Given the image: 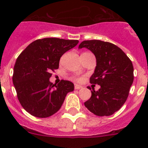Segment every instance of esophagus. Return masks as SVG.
<instances>
[{"mask_svg":"<svg viewBox=\"0 0 148 148\" xmlns=\"http://www.w3.org/2000/svg\"><path fill=\"white\" fill-rule=\"evenodd\" d=\"M75 90H79V89H82V86L81 85H78V84H75Z\"/></svg>","mask_w":148,"mask_h":148,"instance_id":"34e87169","label":"esophagus"}]
</instances>
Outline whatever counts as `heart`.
Segmentation results:
<instances>
[{
	"label": "heart",
	"instance_id": "obj_1",
	"mask_svg": "<svg viewBox=\"0 0 148 148\" xmlns=\"http://www.w3.org/2000/svg\"><path fill=\"white\" fill-rule=\"evenodd\" d=\"M75 80L78 81V82H80V81H82V78H81V77H75Z\"/></svg>",
	"mask_w": 148,
	"mask_h": 148
}]
</instances>
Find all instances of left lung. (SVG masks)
<instances>
[{
	"instance_id": "left-lung-1",
	"label": "left lung",
	"mask_w": 148,
	"mask_h": 148,
	"mask_svg": "<svg viewBox=\"0 0 148 148\" xmlns=\"http://www.w3.org/2000/svg\"><path fill=\"white\" fill-rule=\"evenodd\" d=\"M85 47L95 56L96 66L90 82L101 86L94 89L84 105L98 116L113 115L125 103L133 82L132 61L119 47L99 40H84L78 49ZM91 90V88H89Z\"/></svg>"
}]
</instances>
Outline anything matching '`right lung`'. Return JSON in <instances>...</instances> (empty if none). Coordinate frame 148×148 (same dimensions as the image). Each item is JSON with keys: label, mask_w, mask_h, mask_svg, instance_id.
<instances>
[{"label": "right lung", "mask_w": 148, "mask_h": 148, "mask_svg": "<svg viewBox=\"0 0 148 148\" xmlns=\"http://www.w3.org/2000/svg\"><path fill=\"white\" fill-rule=\"evenodd\" d=\"M78 40L57 38L38 39L19 55L12 81L23 109L32 116L47 118L61 108L66 94L74 90L70 81L55 86L49 82L51 72L58 69L63 54L78 44Z\"/></svg>", "instance_id": "right-lung-1"}]
</instances>
